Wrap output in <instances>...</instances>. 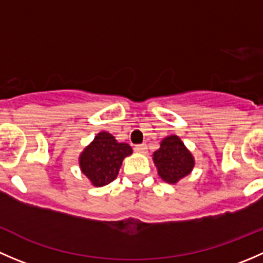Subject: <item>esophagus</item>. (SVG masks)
<instances>
[{
	"instance_id": "obj_1",
	"label": "esophagus",
	"mask_w": 263,
	"mask_h": 263,
	"mask_svg": "<svg viewBox=\"0 0 263 263\" xmlns=\"http://www.w3.org/2000/svg\"><path fill=\"white\" fill-rule=\"evenodd\" d=\"M135 151L139 154H146L147 153V145L146 144H140L135 146Z\"/></svg>"
}]
</instances>
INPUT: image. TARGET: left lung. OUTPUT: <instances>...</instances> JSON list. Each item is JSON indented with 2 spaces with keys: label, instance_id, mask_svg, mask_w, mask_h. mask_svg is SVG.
<instances>
[{
  "label": "left lung",
  "instance_id": "obj_1",
  "mask_svg": "<svg viewBox=\"0 0 263 263\" xmlns=\"http://www.w3.org/2000/svg\"><path fill=\"white\" fill-rule=\"evenodd\" d=\"M153 160L160 178L171 184L188 176L195 166L192 154L176 135L163 139L160 148L153 154Z\"/></svg>",
  "mask_w": 263,
  "mask_h": 263
}]
</instances>
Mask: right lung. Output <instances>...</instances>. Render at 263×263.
I'll list each match as a JSON object with an SVG mask.
<instances>
[{
	"instance_id": "1",
	"label": "right lung",
	"mask_w": 263,
	"mask_h": 263,
	"mask_svg": "<svg viewBox=\"0 0 263 263\" xmlns=\"http://www.w3.org/2000/svg\"><path fill=\"white\" fill-rule=\"evenodd\" d=\"M131 154L128 144L118 142L108 132H99L80 154L79 164L92 185L103 187L115 181L123 159Z\"/></svg>"
}]
</instances>
